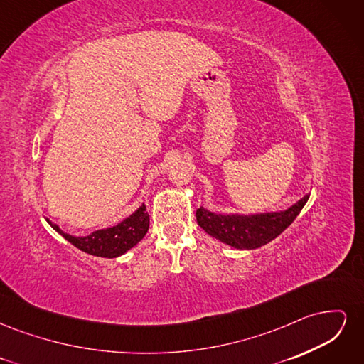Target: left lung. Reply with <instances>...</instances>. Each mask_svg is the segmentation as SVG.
<instances>
[{
    "label": "left lung",
    "mask_w": 364,
    "mask_h": 364,
    "mask_svg": "<svg viewBox=\"0 0 364 364\" xmlns=\"http://www.w3.org/2000/svg\"><path fill=\"white\" fill-rule=\"evenodd\" d=\"M310 194H305L301 200L293 203L284 211L258 213V214H217L200 206L197 209V223L208 235L222 243L240 249H258L277 238L287 229L293 220L299 215Z\"/></svg>",
    "instance_id": "left-lung-1"
}]
</instances>
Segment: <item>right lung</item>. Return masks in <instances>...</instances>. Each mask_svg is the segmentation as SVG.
<instances>
[{
	"label": "right lung",
	"mask_w": 364,
	"mask_h": 364,
	"mask_svg": "<svg viewBox=\"0 0 364 364\" xmlns=\"http://www.w3.org/2000/svg\"><path fill=\"white\" fill-rule=\"evenodd\" d=\"M46 220L58 234H60L65 240L70 241L73 246L80 249L85 253H90V255L102 258H118L121 255H124L127 250L136 246L139 241L144 238L150 223L144 203H142L135 213H132L129 217L121 220L119 223L109 228L97 229L94 232L85 237H75L63 232V230L58 225H54L50 218Z\"/></svg>",
	"instance_id": "obj_1"
}]
</instances>
